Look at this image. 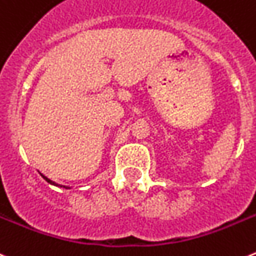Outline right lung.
Masks as SVG:
<instances>
[{
  "label": "right lung",
  "instance_id": "obj_1",
  "mask_svg": "<svg viewBox=\"0 0 256 256\" xmlns=\"http://www.w3.org/2000/svg\"><path fill=\"white\" fill-rule=\"evenodd\" d=\"M40 176H42L43 178H44L46 181H47L48 184H50V185H54V186H58V188H71L70 186H66V185H60V184L54 182V181H52V180H50V178H48V177H46L44 174H40Z\"/></svg>",
  "mask_w": 256,
  "mask_h": 256
}]
</instances>
